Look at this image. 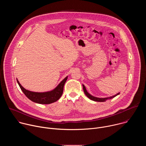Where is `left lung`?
Masks as SVG:
<instances>
[{
  "label": "left lung",
  "mask_w": 146,
  "mask_h": 146,
  "mask_svg": "<svg viewBox=\"0 0 146 146\" xmlns=\"http://www.w3.org/2000/svg\"><path fill=\"white\" fill-rule=\"evenodd\" d=\"M82 87H83V90H84V92L86 94V95L91 100H94V101H96V102H105L106 101V100H108V99H111L113 98H114L115 96H116L117 95H119V93H118L117 94H116L115 95L112 96V97H110V98H96V97H95V96H93L92 95H91L86 90V88L85 87V86L84 85H82Z\"/></svg>",
  "instance_id": "8db88e82"
}]
</instances>
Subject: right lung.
Wrapping results in <instances>:
<instances>
[{
  "mask_svg": "<svg viewBox=\"0 0 146 146\" xmlns=\"http://www.w3.org/2000/svg\"><path fill=\"white\" fill-rule=\"evenodd\" d=\"M68 79V77L62 80L60 84L52 91L46 92H34L25 90L17 80L18 84L26 95V96L33 102L39 104H50L57 101L63 94L65 83Z\"/></svg>",
  "mask_w": 146,
  "mask_h": 146,
  "instance_id": "add662e5",
  "label": "right lung"
}]
</instances>
